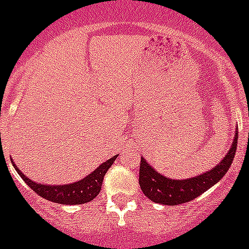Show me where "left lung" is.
I'll return each instance as SVG.
<instances>
[{
	"mask_svg": "<svg viewBox=\"0 0 249 249\" xmlns=\"http://www.w3.org/2000/svg\"><path fill=\"white\" fill-rule=\"evenodd\" d=\"M236 143H238V130H235L233 143L225 155L215 167L211 170L199 174L197 177L188 179H170L159 171L155 170L147 162L145 159H141L139 169V184L141 189L152 202L166 206H177L187 203L205 193L207 189L219 183L223 177L228 173L230 165L235 156Z\"/></svg>",
	"mask_w": 249,
	"mask_h": 249,
	"instance_id": "obj_1",
	"label": "left lung"
}]
</instances>
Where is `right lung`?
<instances>
[{"label":"right lung","instance_id":"obj_1","mask_svg":"<svg viewBox=\"0 0 249 249\" xmlns=\"http://www.w3.org/2000/svg\"><path fill=\"white\" fill-rule=\"evenodd\" d=\"M119 155L111 157L110 160L101 163L96 170L92 171L89 175L83 178L82 180L75 181L70 184H60V185H51V184H40L37 181L32 180L28 177H25L16 163L13 161V166L18 171L23 180L33 189L37 195L43 197L47 201L60 203V205H83L87 202H90L92 199L100 195L101 188H102V181L104 177L106 175L107 170L110 169L111 165L115 162V160Z\"/></svg>","mask_w":249,"mask_h":249}]
</instances>
